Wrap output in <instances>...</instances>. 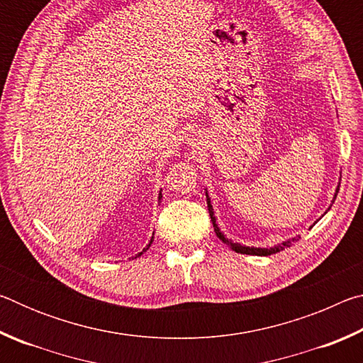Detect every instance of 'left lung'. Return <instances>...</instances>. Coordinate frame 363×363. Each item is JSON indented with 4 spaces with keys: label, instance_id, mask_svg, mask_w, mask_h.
I'll list each match as a JSON object with an SVG mask.
<instances>
[{
    "label": "left lung",
    "instance_id": "1",
    "mask_svg": "<svg viewBox=\"0 0 363 363\" xmlns=\"http://www.w3.org/2000/svg\"><path fill=\"white\" fill-rule=\"evenodd\" d=\"M336 190H340V187H337ZM336 199V196H335ZM206 203H208V211H210V216H211V223H213V227H214V232H216V235L219 237V240H223V243H225L227 247H230L233 251H237V253H242V255H255V256H269V255H274V253H279V251L285 250L290 247V245L293 242H296L298 238H301L299 235L294 237V238H290V240H286L284 243L277 245V247H272V248H255V247H243V245L240 243H233L232 240H229L223 232L219 230V227L216 224V218H214V211H213V206H211V201H210V196H208L206 194Z\"/></svg>",
    "mask_w": 363,
    "mask_h": 363
}]
</instances>
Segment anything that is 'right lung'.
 I'll use <instances>...</instances> for the list:
<instances>
[{
  "instance_id": "obj_1",
  "label": "right lung",
  "mask_w": 363,
  "mask_h": 363,
  "mask_svg": "<svg viewBox=\"0 0 363 363\" xmlns=\"http://www.w3.org/2000/svg\"><path fill=\"white\" fill-rule=\"evenodd\" d=\"M160 199H162V190H160V195H158V200H160ZM152 242H153V237L150 238V243H149V245H147V248H144L143 251H140V253H139L138 256H140V255H143V253H144V251H147V250H149V247H150V245H152Z\"/></svg>"
}]
</instances>
